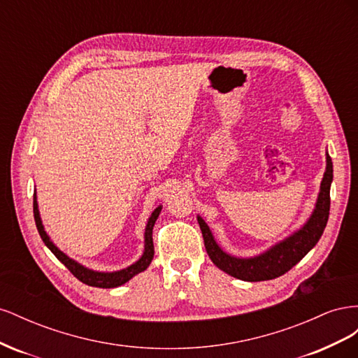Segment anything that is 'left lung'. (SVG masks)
Here are the masks:
<instances>
[{"instance_id":"8db88e82","label":"left lung","mask_w":358,"mask_h":358,"mask_svg":"<svg viewBox=\"0 0 358 358\" xmlns=\"http://www.w3.org/2000/svg\"><path fill=\"white\" fill-rule=\"evenodd\" d=\"M326 155V171H324V178L321 180L315 209H313L309 220L300 230L288 236L287 239L273 245L263 254L251 258H239L227 254L225 251H222V248L216 243L209 225L204 222L201 216H197L206 251H208L212 263L218 268H221L222 272L241 280H248V282L275 279L278 276H282L289 268L294 267L300 259L318 243L320 237L322 236L324 229H326L329 221L333 162L330 155Z\"/></svg>"}]
</instances>
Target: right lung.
I'll list each match as a JSON object with an SVG mask.
<instances>
[{
	"instance_id": "1",
	"label": "right lung",
	"mask_w": 358,
	"mask_h": 358,
	"mask_svg": "<svg viewBox=\"0 0 358 358\" xmlns=\"http://www.w3.org/2000/svg\"><path fill=\"white\" fill-rule=\"evenodd\" d=\"M161 209H162V206H158V208L152 212V215L149 216L146 229H145V251H143V255L140 257L136 263H133L131 266H128L122 270H116V272H95V270H91L88 267L82 266L80 263L74 262L73 258L67 257L62 251H59L55 245H53L50 237L45 231V227H43L40 212H38L37 196L34 194V220H36V225H37V230H38L41 241L45 242V245L50 249L52 254L55 255L59 262L80 280V282L90 285V287H99V288H115V287L122 285V284L128 282V280L133 276H136L140 272H143V270H146L149 267L150 262H152V258H154L152 230H154V225H155L157 218L159 216Z\"/></svg>"
}]
</instances>
